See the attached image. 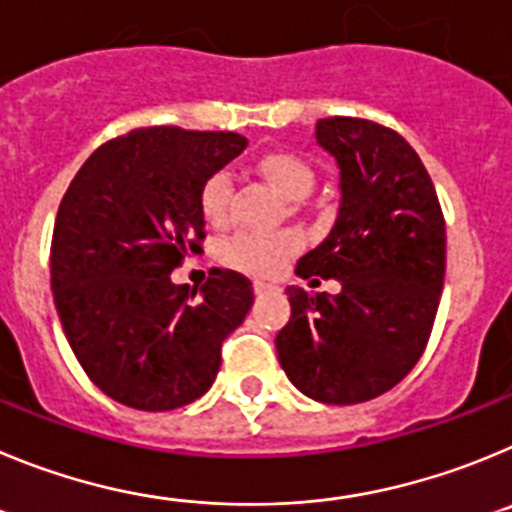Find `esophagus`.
<instances>
[{
	"instance_id": "1",
	"label": "esophagus",
	"mask_w": 512,
	"mask_h": 512,
	"mask_svg": "<svg viewBox=\"0 0 512 512\" xmlns=\"http://www.w3.org/2000/svg\"><path fill=\"white\" fill-rule=\"evenodd\" d=\"M252 288H255V293H257V296H262V293H267V290H273L275 285L265 283V280H255V283H252Z\"/></svg>"
}]
</instances>
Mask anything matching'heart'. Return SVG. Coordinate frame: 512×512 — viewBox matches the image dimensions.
Masks as SVG:
<instances>
[{"instance_id":"b5f03b06","label":"heart","mask_w":512,"mask_h":512,"mask_svg":"<svg viewBox=\"0 0 512 512\" xmlns=\"http://www.w3.org/2000/svg\"><path fill=\"white\" fill-rule=\"evenodd\" d=\"M257 170L288 201L303 199L313 186V170L301 155L283 153V150L267 153L257 160ZM232 191L234 183L227 170H214L211 176H206L199 191V209L206 222H227L229 206H232ZM298 245H301V239L293 232H237L224 239L222 247H219V257H222L224 265L234 267V270L267 278V275H275L283 270V265L298 250Z\"/></svg>"}]
</instances>
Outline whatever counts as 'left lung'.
I'll return each instance as SVG.
<instances>
[{"mask_svg": "<svg viewBox=\"0 0 512 512\" xmlns=\"http://www.w3.org/2000/svg\"><path fill=\"white\" fill-rule=\"evenodd\" d=\"M316 140L339 165L342 204L296 273L336 278L342 293L290 285L275 349L303 395L354 405L388 393L421 359L444 288L446 224L428 170L395 130L329 117Z\"/></svg>", "mask_w": 512, "mask_h": 512, "instance_id": "left-lung-1", "label": "left lung"}]
</instances>
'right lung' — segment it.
<instances>
[{"mask_svg": "<svg viewBox=\"0 0 512 512\" xmlns=\"http://www.w3.org/2000/svg\"><path fill=\"white\" fill-rule=\"evenodd\" d=\"M247 147L237 132L140 127L104 142L68 186L50 242L63 331L101 393L173 411L206 393L252 283L211 267L201 293L170 273L204 242L199 191Z\"/></svg>", "mask_w": 512, "mask_h": 512, "instance_id": "1", "label": "right lung"}]
</instances>
